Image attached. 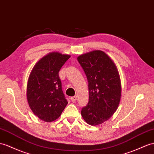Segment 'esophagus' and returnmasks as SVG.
<instances>
[{
	"label": "esophagus",
	"instance_id": "obj_1",
	"mask_svg": "<svg viewBox=\"0 0 154 154\" xmlns=\"http://www.w3.org/2000/svg\"><path fill=\"white\" fill-rule=\"evenodd\" d=\"M71 100L73 102V103H75L77 101V96H73L71 97Z\"/></svg>",
	"mask_w": 154,
	"mask_h": 154
}]
</instances>
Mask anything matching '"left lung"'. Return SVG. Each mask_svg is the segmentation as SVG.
<instances>
[{"label": "left lung", "instance_id": "8db88e82", "mask_svg": "<svg viewBox=\"0 0 154 154\" xmlns=\"http://www.w3.org/2000/svg\"><path fill=\"white\" fill-rule=\"evenodd\" d=\"M77 60L88 82V103L82 109L81 115L89 125H97L109 120L120 103L119 73L115 62L102 51L81 54Z\"/></svg>", "mask_w": 154, "mask_h": 154}]
</instances>
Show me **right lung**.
Wrapping results in <instances>:
<instances>
[{
	"label": "right lung",
	"mask_w": 154,
	"mask_h": 154,
	"mask_svg": "<svg viewBox=\"0 0 154 154\" xmlns=\"http://www.w3.org/2000/svg\"><path fill=\"white\" fill-rule=\"evenodd\" d=\"M70 57L58 52L50 53L35 64L30 74L27 101L33 113L43 121L57 120L68 104L58 72Z\"/></svg>",
	"instance_id": "obj_1"
}]
</instances>
